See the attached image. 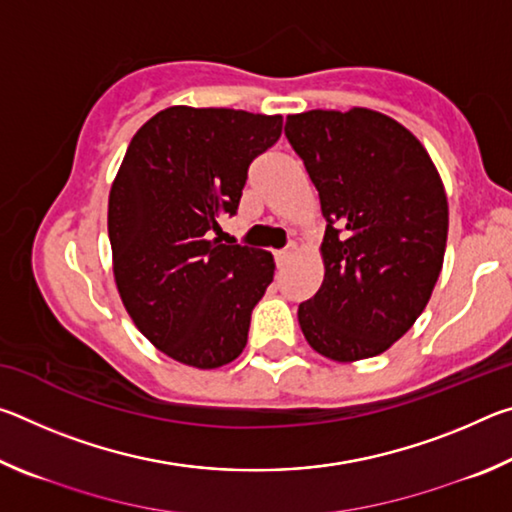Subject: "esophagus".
Returning a JSON list of instances; mask_svg holds the SVG:
<instances>
[{
    "mask_svg": "<svg viewBox=\"0 0 512 512\" xmlns=\"http://www.w3.org/2000/svg\"><path fill=\"white\" fill-rule=\"evenodd\" d=\"M291 259V250H275V264L277 268H282Z\"/></svg>",
    "mask_w": 512,
    "mask_h": 512,
    "instance_id": "1",
    "label": "esophagus"
}]
</instances>
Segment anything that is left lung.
Masks as SVG:
<instances>
[{"mask_svg":"<svg viewBox=\"0 0 512 512\" xmlns=\"http://www.w3.org/2000/svg\"><path fill=\"white\" fill-rule=\"evenodd\" d=\"M327 221L325 277L298 307L307 343L350 363L386 352L427 307L443 268L449 210L418 137L368 108L309 110L284 126Z\"/></svg>","mask_w":512,"mask_h":512,"instance_id":"1","label":"left lung"}]
</instances>
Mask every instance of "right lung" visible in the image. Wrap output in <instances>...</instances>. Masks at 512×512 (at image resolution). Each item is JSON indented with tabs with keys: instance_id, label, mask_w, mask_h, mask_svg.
<instances>
[{
	"instance_id": "1",
	"label": "right lung",
	"mask_w": 512,
	"mask_h": 512,
	"mask_svg": "<svg viewBox=\"0 0 512 512\" xmlns=\"http://www.w3.org/2000/svg\"><path fill=\"white\" fill-rule=\"evenodd\" d=\"M280 135V115L171 106L128 144L108 198L117 291L146 339L185 366L219 368L246 348L275 262L214 232Z\"/></svg>"
}]
</instances>
